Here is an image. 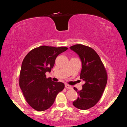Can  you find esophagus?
<instances>
[{
	"instance_id": "1",
	"label": "esophagus",
	"mask_w": 127,
	"mask_h": 127,
	"mask_svg": "<svg viewBox=\"0 0 127 127\" xmlns=\"http://www.w3.org/2000/svg\"><path fill=\"white\" fill-rule=\"evenodd\" d=\"M64 86H65V87H66V88H68V89H71V88H72V87L70 86V85H68V84H65Z\"/></svg>"
}]
</instances>
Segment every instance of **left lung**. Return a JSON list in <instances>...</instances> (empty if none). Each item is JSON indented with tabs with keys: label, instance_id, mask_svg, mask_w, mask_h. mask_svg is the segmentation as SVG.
<instances>
[{
	"label": "left lung",
	"instance_id": "8db88e82",
	"mask_svg": "<svg viewBox=\"0 0 127 127\" xmlns=\"http://www.w3.org/2000/svg\"><path fill=\"white\" fill-rule=\"evenodd\" d=\"M70 49L78 55L81 60L80 79L85 82L82 90L74 88L78 97L72 104L79 109L87 110L94 106L101 98L107 83V73L100 58L92 48L76 44Z\"/></svg>",
	"mask_w": 127,
	"mask_h": 127
}]
</instances>
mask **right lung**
<instances>
[{"mask_svg": "<svg viewBox=\"0 0 127 127\" xmlns=\"http://www.w3.org/2000/svg\"><path fill=\"white\" fill-rule=\"evenodd\" d=\"M67 49L42 45L30 51L23 61L19 84L26 101L36 111L50 107L57 94L64 90L63 83L47 78L45 72L51 71L57 57Z\"/></svg>", "mask_w": 127, "mask_h": 127, "instance_id": "1", "label": "right lung"}]
</instances>
